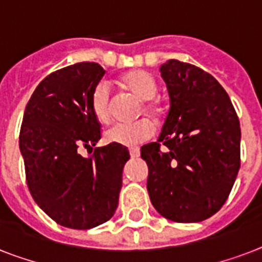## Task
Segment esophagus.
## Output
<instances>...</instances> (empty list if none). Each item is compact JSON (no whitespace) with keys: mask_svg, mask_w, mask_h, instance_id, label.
Instances as JSON below:
<instances>
[{"mask_svg":"<svg viewBox=\"0 0 262 262\" xmlns=\"http://www.w3.org/2000/svg\"><path fill=\"white\" fill-rule=\"evenodd\" d=\"M129 154H130L132 158H139V156H140V149L137 147H136V148H130V149H129Z\"/></svg>","mask_w":262,"mask_h":262,"instance_id":"1","label":"esophagus"}]
</instances>
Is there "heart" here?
I'll return each instance as SVG.
<instances>
[{
  "instance_id": "b5f03b06",
  "label": "heart",
  "mask_w": 262,
  "mask_h": 262,
  "mask_svg": "<svg viewBox=\"0 0 262 262\" xmlns=\"http://www.w3.org/2000/svg\"><path fill=\"white\" fill-rule=\"evenodd\" d=\"M123 87L130 91L136 96L144 100V111L151 117H159L160 106L152 98L155 96L158 85L155 79L148 72L137 69L127 72L122 76ZM91 108L95 118L99 122L108 123L111 119V90L106 81L99 83L91 95ZM155 133V127L148 119H139L130 123H115L106 132V141L113 144H119L125 147H135L141 143H145Z\"/></svg>"
}]
</instances>
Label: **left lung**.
Returning a JSON list of instances; mask_svg holds the SVG:
<instances>
[{
	"label": "left lung",
	"instance_id": "obj_1",
	"mask_svg": "<svg viewBox=\"0 0 262 262\" xmlns=\"http://www.w3.org/2000/svg\"><path fill=\"white\" fill-rule=\"evenodd\" d=\"M170 110L156 143L141 147L152 205L166 219L195 223L223 207L241 167V126L231 100L203 69L160 67Z\"/></svg>",
	"mask_w": 262,
	"mask_h": 262
}]
</instances>
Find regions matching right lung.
Wrapping results in <instances>:
<instances>
[{"instance_id": "add662e5", "label": "right lung", "mask_w": 262, "mask_h": 262, "mask_svg": "<svg viewBox=\"0 0 262 262\" xmlns=\"http://www.w3.org/2000/svg\"><path fill=\"white\" fill-rule=\"evenodd\" d=\"M104 73L96 62L53 72L39 83L23 117L18 143L27 185L40 209L63 227H96L118 207L127 148L111 143L88 158L77 151L100 140L91 95Z\"/></svg>"}]
</instances>
